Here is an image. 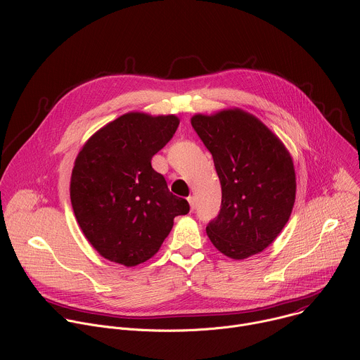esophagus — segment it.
Listing matches in <instances>:
<instances>
[{
	"mask_svg": "<svg viewBox=\"0 0 360 360\" xmlns=\"http://www.w3.org/2000/svg\"><path fill=\"white\" fill-rule=\"evenodd\" d=\"M188 202H189V207H191V210L193 211V210H195V207H196L195 196H189V198H188Z\"/></svg>",
	"mask_w": 360,
	"mask_h": 360,
	"instance_id": "esophagus-1",
	"label": "esophagus"
}]
</instances>
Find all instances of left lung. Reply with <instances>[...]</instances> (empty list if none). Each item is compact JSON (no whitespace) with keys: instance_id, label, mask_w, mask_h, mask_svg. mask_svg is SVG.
Listing matches in <instances>:
<instances>
[{"instance_id":"obj_1","label":"left lung","mask_w":360,"mask_h":360,"mask_svg":"<svg viewBox=\"0 0 360 360\" xmlns=\"http://www.w3.org/2000/svg\"><path fill=\"white\" fill-rule=\"evenodd\" d=\"M191 124L212 153L222 188L221 211L207 226L211 242L232 259L262 252L293 210L290 153L262 121L239 108L196 114Z\"/></svg>"}]
</instances>
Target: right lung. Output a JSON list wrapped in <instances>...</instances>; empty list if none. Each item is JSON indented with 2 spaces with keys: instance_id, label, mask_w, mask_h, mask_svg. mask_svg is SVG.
<instances>
[{
  "instance_id": "add662e5",
  "label": "right lung",
  "mask_w": 360,
  "mask_h": 360,
  "mask_svg": "<svg viewBox=\"0 0 360 360\" xmlns=\"http://www.w3.org/2000/svg\"><path fill=\"white\" fill-rule=\"evenodd\" d=\"M175 115L128 112L96 131L74 164L70 195L77 222L105 259L136 266L155 255L189 212L150 160L174 136Z\"/></svg>"
}]
</instances>
